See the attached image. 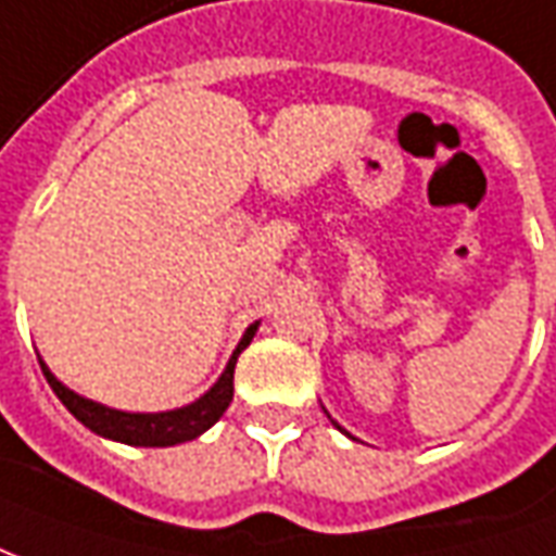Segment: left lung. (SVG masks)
Listing matches in <instances>:
<instances>
[{"mask_svg":"<svg viewBox=\"0 0 556 556\" xmlns=\"http://www.w3.org/2000/svg\"><path fill=\"white\" fill-rule=\"evenodd\" d=\"M336 427H339V424H336ZM339 430H342V427H339Z\"/></svg>","mask_w":556,"mask_h":556,"instance_id":"obj_1","label":"left lung"}]
</instances>
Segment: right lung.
I'll return each mask as SVG.
<instances>
[{
    "label": "right lung",
    "instance_id": "add662e5",
    "mask_svg": "<svg viewBox=\"0 0 556 556\" xmlns=\"http://www.w3.org/2000/svg\"><path fill=\"white\" fill-rule=\"evenodd\" d=\"M260 324H251L241 336L236 354L229 357L227 369L217 378L208 393H202L197 402L184 405V408H172V412H154V415H141V412H117V408H109V405H99L93 400H84L75 390H68L63 381H56L53 372L45 366V359L38 357L41 363V372L48 378L51 390L60 396V402L66 405L72 415L78 417L80 424L87 430H93L96 435H105V439H114V442H124V445L136 447H168V445H181V442H190L202 432L214 427L220 415L229 408L232 402V372H236V359L239 354L251 344L254 332Z\"/></svg>",
    "mask_w": 556,
    "mask_h": 556
}]
</instances>
